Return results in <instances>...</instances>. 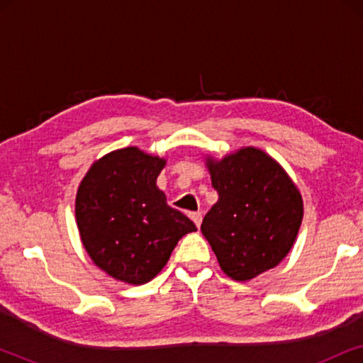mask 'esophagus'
Here are the masks:
<instances>
[{
  "label": "esophagus",
  "mask_w": 363,
  "mask_h": 363,
  "mask_svg": "<svg viewBox=\"0 0 363 363\" xmlns=\"http://www.w3.org/2000/svg\"><path fill=\"white\" fill-rule=\"evenodd\" d=\"M190 218L193 220V223H195V225H196L198 228H200V225H201V218H203L201 213H191Z\"/></svg>",
  "instance_id": "34e87169"
}]
</instances>
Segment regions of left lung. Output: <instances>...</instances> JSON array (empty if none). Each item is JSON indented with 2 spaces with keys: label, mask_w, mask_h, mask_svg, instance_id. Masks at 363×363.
Wrapping results in <instances>:
<instances>
[{
  "label": "left lung",
  "mask_w": 363,
  "mask_h": 363,
  "mask_svg": "<svg viewBox=\"0 0 363 363\" xmlns=\"http://www.w3.org/2000/svg\"><path fill=\"white\" fill-rule=\"evenodd\" d=\"M218 201L203 218L201 233L221 269L250 281L287 256L302 223V198L276 160L259 148H241L208 160Z\"/></svg>",
  "instance_id": "obj_1"
}]
</instances>
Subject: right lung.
I'll use <instances>...</instances> for the list:
<instances>
[{"label": "right lung", "mask_w": 363, "mask_h": 363, "mask_svg": "<svg viewBox=\"0 0 363 363\" xmlns=\"http://www.w3.org/2000/svg\"><path fill=\"white\" fill-rule=\"evenodd\" d=\"M165 160L135 147L107 153L81 182L76 220L94 264L128 284H145L163 269L195 223L167 205L157 186Z\"/></svg>", "instance_id": "right-lung-1"}]
</instances>
